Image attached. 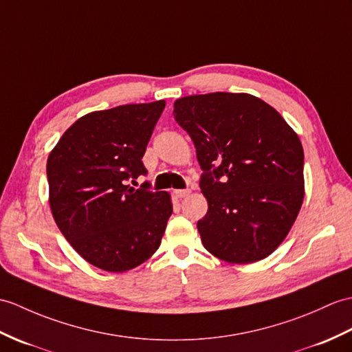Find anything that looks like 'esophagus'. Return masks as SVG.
<instances>
[{"label":"esophagus","mask_w":352,"mask_h":352,"mask_svg":"<svg viewBox=\"0 0 352 352\" xmlns=\"http://www.w3.org/2000/svg\"><path fill=\"white\" fill-rule=\"evenodd\" d=\"M177 198H186V196L190 195V190L189 189H182V190H174Z\"/></svg>","instance_id":"1"}]
</instances>
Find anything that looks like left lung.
<instances>
[{
    "label": "left lung",
    "mask_w": 352,
    "mask_h": 352,
    "mask_svg": "<svg viewBox=\"0 0 352 352\" xmlns=\"http://www.w3.org/2000/svg\"><path fill=\"white\" fill-rule=\"evenodd\" d=\"M175 121L195 144L208 211L198 222L211 255L231 264L273 253L305 198V153L274 108L246 93L187 96Z\"/></svg>",
    "instance_id": "left-lung-1"
}]
</instances>
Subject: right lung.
<instances>
[{
  "instance_id": "obj_1",
  "label": "right lung",
  "mask_w": 352,
  "mask_h": 352,
  "mask_svg": "<svg viewBox=\"0 0 352 352\" xmlns=\"http://www.w3.org/2000/svg\"><path fill=\"white\" fill-rule=\"evenodd\" d=\"M165 100L89 112L65 130L47 157L49 206L56 226L87 263L122 273L160 246L173 202L141 189L142 157Z\"/></svg>"
}]
</instances>
